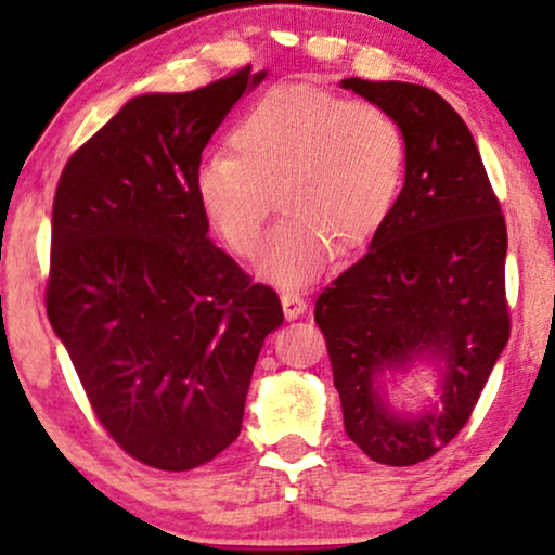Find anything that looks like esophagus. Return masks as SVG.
Listing matches in <instances>:
<instances>
[{
  "label": "esophagus",
  "instance_id": "34e87169",
  "mask_svg": "<svg viewBox=\"0 0 555 555\" xmlns=\"http://www.w3.org/2000/svg\"><path fill=\"white\" fill-rule=\"evenodd\" d=\"M281 307H284V317L292 322V319L301 317L304 311H307V301H304V296H299V294L284 292L281 294Z\"/></svg>",
  "mask_w": 555,
  "mask_h": 555
}]
</instances>
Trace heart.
Listing matches in <instances>:
<instances>
[{
  "mask_svg": "<svg viewBox=\"0 0 555 555\" xmlns=\"http://www.w3.org/2000/svg\"><path fill=\"white\" fill-rule=\"evenodd\" d=\"M229 147L198 166V203L231 251L254 256L276 196L284 221L256 274L279 288L311 284L332 248L370 244L408 170V140L385 107L304 82L256 100L231 128Z\"/></svg>",
  "mask_w": 555,
  "mask_h": 555,
  "instance_id": "obj_1",
  "label": "heart"
}]
</instances>
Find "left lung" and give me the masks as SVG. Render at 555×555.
Listing matches in <instances>:
<instances>
[{"instance_id": "obj_1", "label": "left lung", "mask_w": 555, "mask_h": 555, "mask_svg": "<svg viewBox=\"0 0 555 555\" xmlns=\"http://www.w3.org/2000/svg\"><path fill=\"white\" fill-rule=\"evenodd\" d=\"M408 140L404 185L354 267L319 294L345 430L382 465H415L463 430L511 337L508 233L478 145L448 100L423 85L347 77ZM423 365L436 392L397 401L388 385Z\"/></svg>"}]
</instances>
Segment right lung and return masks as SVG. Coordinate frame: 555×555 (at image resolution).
I'll return each instance as SVG.
<instances>
[{
    "label": "right lung",
    "instance_id": "obj_1",
    "mask_svg": "<svg viewBox=\"0 0 555 555\" xmlns=\"http://www.w3.org/2000/svg\"><path fill=\"white\" fill-rule=\"evenodd\" d=\"M263 80L246 67L128 100L54 193L47 317L105 430L158 470L236 440L263 339L284 322L274 288L208 238L196 196L203 147Z\"/></svg>",
    "mask_w": 555,
    "mask_h": 555
}]
</instances>
